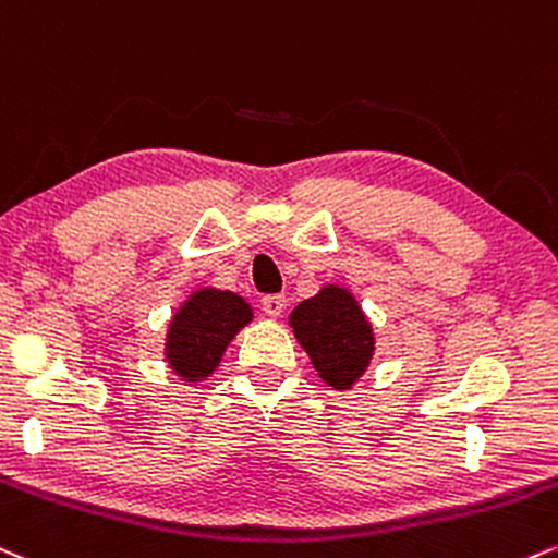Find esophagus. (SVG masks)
Returning a JSON list of instances; mask_svg holds the SVG:
<instances>
[{
  "label": "esophagus",
  "instance_id": "obj_1",
  "mask_svg": "<svg viewBox=\"0 0 558 558\" xmlns=\"http://www.w3.org/2000/svg\"><path fill=\"white\" fill-rule=\"evenodd\" d=\"M286 308V296L283 293H270V296L262 299V312L267 314V317H280Z\"/></svg>",
  "mask_w": 558,
  "mask_h": 558
}]
</instances>
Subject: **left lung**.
I'll return each instance as SVG.
<instances>
[{"label":"left lung","instance_id":"left-lung-1","mask_svg":"<svg viewBox=\"0 0 558 558\" xmlns=\"http://www.w3.org/2000/svg\"><path fill=\"white\" fill-rule=\"evenodd\" d=\"M291 327L319 377L335 389H348L366 372L374 353L372 325L345 288L327 286L301 301Z\"/></svg>","mask_w":558,"mask_h":558}]
</instances>
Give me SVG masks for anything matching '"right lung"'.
<instances>
[{"instance_id": "right-lung-1", "label": "right lung", "mask_w": 558, "mask_h": 558, "mask_svg": "<svg viewBox=\"0 0 558 558\" xmlns=\"http://www.w3.org/2000/svg\"><path fill=\"white\" fill-rule=\"evenodd\" d=\"M250 319L252 306L236 293L203 288L173 317L166 359L184 381L210 377L226 345Z\"/></svg>"}]
</instances>
